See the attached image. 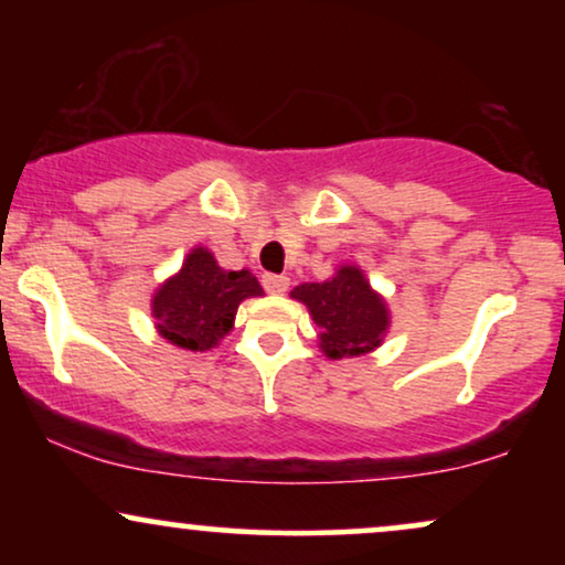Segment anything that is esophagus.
<instances>
[{"label": "esophagus", "instance_id": "34e87169", "mask_svg": "<svg viewBox=\"0 0 565 565\" xmlns=\"http://www.w3.org/2000/svg\"><path fill=\"white\" fill-rule=\"evenodd\" d=\"M263 287H265V291H268V295H284V291L289 289V278L265 274L263 276Z\"/></svg>", "mask_w": 565, "mask_h": 565}]
</instances>
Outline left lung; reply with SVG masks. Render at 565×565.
I'll use <instances>...</instances> for the list:
<instances>
[{
    "mask_svg": "<svg viewBox=\"0 0 565 565\" xmlns=\"http://www.w3.org/2000/svg\"><path fill=\"white\" fill-rule=\"evenodd\" d=\"M291 297L308 305L319 329V348L329 359L364 355L380 348L391 327L385 300L355 265H340L329 281L300 284L291 289Z\"/></svg>",
    "mask_w": 565,
    "mask_h": 565,
    "instance_id": "1",
    "label": "left lung"
}]
</instances>
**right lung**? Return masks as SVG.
Returning a JSON list of instances; mask_svg holds the SVG:
<instances>
[{
    "label": "right lung",
    "instance_id": "1",
    "mask_svg": "<svg viewBox=\"0 0 565 565\" xmlns=\"http://www.w3.org/2000/svg\"><path fill=\"white\" fill-rule=\"evenodd\" d=\"M260 295V281L249 270H223L210 249L196 246L180 274L157 289L151 313L164 340L204 353L231 332L238 305Z\"/></svg>",
    "mask_w": 565,
    "mask_h": 565
}]
</instances>
